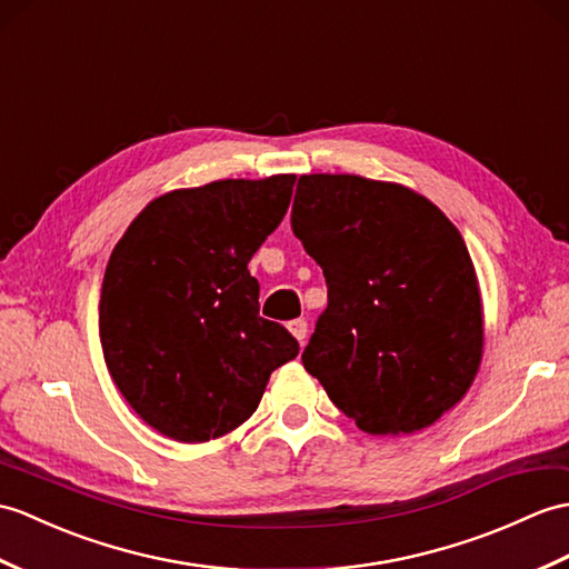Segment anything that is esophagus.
Segmentation results:
<instances>
[{"mask_svg":"<svg viewBox=\"0 0 569 569\" xmlns=\"http://www.w3.org/2000/svg\"><path fill=\"white\" fill-rule=\"evenodd\" d=\"M288 332L293 335L300 345L302 341H306V337H308V322L306 320H293V322H288Z\"/></svg>","mask_w":569,"mask_h":569,"instance_id":"34e87169","label":"esophagus"}]
</instances>
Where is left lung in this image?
Listing matches in <instances>:
<instances>
[{"label": "left lung", "instance_id": "obj_1", "mask_svg": "<svg viewBox=\"0 0 569 569\" xmlns=\"http://www.w3.org/2000/svg\"><path fill=\"white\" fill-rule=\"evenodd\" d=\"M290 224L327 281L302 366L373 436L415 433L466 398L485 349L468 247L395 181L302 174Z\"/></svg>", "mask_w": 569, "mask_h": 569}]
</instances>
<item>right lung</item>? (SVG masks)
Listing matches in <instances>:
<instances>
[{"label":"right lung","instance_id":"right-lung-1","mask_svg":"<svg viewBox=\"0 0 569 569\" xmlns=\"http://www.w3.org/2000/svg\"><path fill=\"white\" fill-rule=\"evenodd\" d=\"M296 174L220 179L144 206L113 247L99 300L106 368L144 425L206 443L254 415L298 341L259 317L247 263L279 228Z\"/></svg>","mask_w":569,"mask_h":569}]
</instances>
